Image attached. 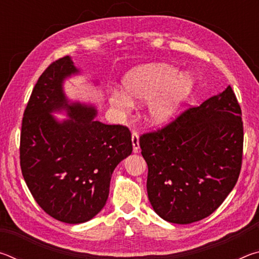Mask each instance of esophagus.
Instances as JSON below:
<instances>
[{
	"instance_id": "obj_1",
	"label": "esophagus",
	"mask_w": 259,
	"mask_h": 259,
	"mask_svg": "<svg viewBox=\"0 0 259 259\" xmlns=\"http://www.w3.org/2000/svg\"><path fill=\"white\" fill-rule=\"evenodd\" d=\"M131 142H133V150L135 153L139 151V135L134 131L133 135H131Z\"/></svg>"
}]
</instances>
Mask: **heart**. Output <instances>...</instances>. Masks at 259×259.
I'll use <instances>...</instances> for the list:
<instances>
[{"instance_id":"obj_1","label":"heart","mask_w":259,"mask_h":259,"mask_svg":"<svg viewBox=\"0 0 259 259\" xmlns=\"http://www.w3.org/2000/svg\"><path fill=\"white\" fill-rule=\"evenodd\" d=\"M122 90L108 95L111 106L122 113H129L134 103L147 102L146 119L153 126L169 124L192 94L195 78L192 74L181 73L179 68L165 63H150L133 67L121 81Z\"/></svg>"}]
</instances>
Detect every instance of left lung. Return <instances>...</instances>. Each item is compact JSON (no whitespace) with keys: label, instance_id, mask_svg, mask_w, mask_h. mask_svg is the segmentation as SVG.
Here are the masks:
<instances>
[{"label":"left lung","instance_id":"left-lung-1","mask_svg":"<svg viewBox=\"0 0 259 259\" xmlns=\"http://www.w3.org/2000/svg\"><path fill=\"white\" fill-rule=\"evenodd\" d=\"M139 145L153 210L175 224L208 217L233 190L242 162V119L232 88L143 135Z\"/></svg>","mask_w":259,"mask_h":259}]
</instances>
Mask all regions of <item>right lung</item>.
I'll list each match as a JSON object with an SVG mask.
<instances>
[{
    "instance_id": "obj_1",
    "label": "right lung",
    "mask_w": 259,
    "mask_h": 259,
    "mask_svg": "<svg viewBox=\"0 0 259 259\" xmlns=\"http://www.w3.org/2000/svg\"><path fill=\"white\" fill-rule=\"evenodd\" d=\"M80 74L69 56L42 73L20 136L21 172L30 193L48 214L68 224L90 221L105 207L114 169L133 152L128 128L102 123L95 105L67 97L65 81Z\"/></svg>"
}]
</instances>
